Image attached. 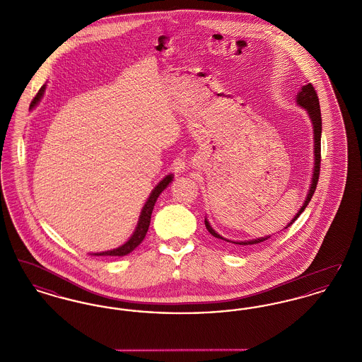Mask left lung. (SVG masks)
<instances>
[{
	"instance_id": "left-lung-1",
	"label": "left lung",
	"mask_w": 362,
	"mask_h": 362,
	"mask_svg": "<svg viewBox=\"0 0 362 362\" xmlns=\"http://www.w3.org/2000/svg\"><path fill=\"white\" fill-rule=\"evenodd\" d=\"M296 103L298 104L300 107H303L308 117H310V122H312V126H313V171H312V177H310V186L308 189V194L305 197V201L303 204V206L300 207V210L296 213V216L291 220V223L286 225L284 229H286L288 226L291 225L298 218V216L304 211V209L308 206L310 204V198L316 189V185H317V179H319V173H320V138H322V115H320V105H319V98H317V93L315 90V88L312 86V84H307V86H301V89L297 92V96H296ZM205 225H206V229L210 232V235H213L214 238L220 239V240L226 241V243H232V244H236V245H240V247H248V245H254V244H259L262 241L267 240L270 239L272 236H264V238H258V239H252V240H243V241H235L229 240V239H225L224 236H221L220 233H217L210 223L207 221V218H205Z\"/></svg>"
}]
</instances>
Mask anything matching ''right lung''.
<instances>
[{
  "label": "right lung",
  "mask_w": 362,
  "mask_h": 362,
  "mask_svg": "<svg viewBox=\"0 0 362 362\" xmlns=\"http://www.w3.org/2000/svg\"><path fill=\"white\" fill-rule=\"evenodd\" d=\"M45 89H46V86L40 88V90L35 96L34 102L31 103V107H34V105L39 103V100L42 99V96L45 93ZM173 180V175L170 173L163 180H160L155 189H152L148 201L145 202V205H144L142 210H141L137 226H136L133 235L129 238V240L126 241L124 244L119 245V247H117V248L103 251V252H95V254H90V255H95V257H124V255L130 254L132 251H134L138 245L142 243V240L145 239V236H146V232H148L149 225H151V216H152V211H153V207H155L156 201H157L158 195L170 186V183Z\"/></svg>",
  "instance_id": "right-lung-1"
}]
</instances>
